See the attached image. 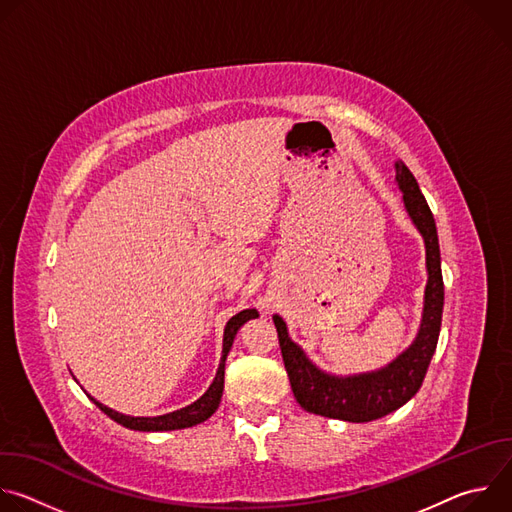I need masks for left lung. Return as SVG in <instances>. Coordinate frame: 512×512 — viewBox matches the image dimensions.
Returning a JSON list of instances; mask_svg holds the SVG:
<instances>
[{
    "instance_id": "8db88e82",
    "label": "left lung",
    "mask_w": 512,
    "mask_h": 512,
    "mask_svg": "<svg viewBox=\"0 0 512 512\" xmlns=\"http://www.w3.org/2000/svg\"><path fill=\"white\" fill-rule=\"evenodd\" d=\"M395 182L403 192L405 210L425 243L427 283L419 330L415 340L383 369L338 377L318 369L302 346L289 338L283 318L275 314L273 324L277 328L291 391L302 409L310 413L350 423L381 419L403 407L419 391L435 352L444 310V279L437 229L415 176L401 160L395 162Z\"/></svg>"
}]
</instances>
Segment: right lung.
Here are the masks:
<instances>
[{
	"label": "right lung",
	"instance_id": "right-lung-1",
	"mask_svg": "<svg viewBox=\"0 0 512 512\" xmlns=\"http://www.w3.org/2000/svg\"><path fill=\"white\" fill-rule=\"evenodd\" d=\"M251 318H259V314L255 310H243L227 322L225 336H223V356H221V362H218L214 381L210 383V387L206 389V393L200 399H196L194 403H190V405H186L178 411L156 415V417H133V415H123V413L99 403L89 393L87 395L91 397V401L105 415H109L113 421H117L119 425H123L127 429H133V431H172V429H184V427L198 425V423L206 421L218 409V403H221L223 389H225V362H227V356L231 352V346L235 342V336H237L239 328L245 322H249Z\"/></svg>",
	"mask_w": 512,
	"mask_h": 512
}]
</instances>
